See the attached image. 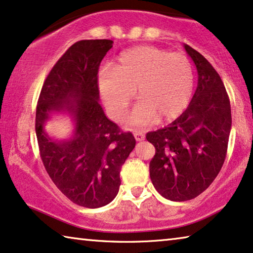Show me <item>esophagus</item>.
<instances>
[{
    "instance_id": "1",
    "label": "esophagus",
    "mask_w": 253,
    "mask_h": 253,
    "mask_svg": "<svg viewBox=\"0 0 253 253\" xmlns=\"http://www.w3.org/2000/svg\"><path fill=\"white\" fill-rule=\"evenodd\" d=\"M134 136H135L136 141H138V142H141L144 138H145V135H144L143 131H134Z\"/></svg>"
}]
</instances>
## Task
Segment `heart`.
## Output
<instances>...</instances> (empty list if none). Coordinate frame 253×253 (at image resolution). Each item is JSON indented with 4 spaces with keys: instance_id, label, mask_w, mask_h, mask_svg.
Listing matches in <instances>:
<instances>
[{
    "instance_id": "heart-1",
    "label": "heart",
    "mask_w": 253,
    "mask_h": 253,
    "mask_svg": "<svg viewBox=\"0 0 253 253\" xmlns=\"http://www.w3.org/2000/svg\"><path fill=\"white\" fill-rule=\"evenodd\" d=\"M194 85V66L186 55L152 46L125 51L112 70L105 69L99 78L103 102L117 122L125 118L137 89L141 101L129 118L135 127L151 125L159 118H178L189 105Z\"/></svg>"
}]
</instances>
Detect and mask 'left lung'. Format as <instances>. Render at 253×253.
I'll return each mask as SVG.
<instances>
[{
    "label": "left lung",
    "instance_id": "obj_1",
    "mask_svg": "<svg viewBox=\"0 0 253 253\" xmlns=\"http://www.w3.org/2000/svg\"><path fill=\"white\" fill-rule=\"evenodd\" d=\"M184 49L198 72L191 102L168 127L146 134L155 147L150 177L155 189L172 202H184L205 191L225 161L232 126L224 83L211 64L190 46Z\"/></svg>",
    "mask_w": 253,
    "mask_h": 253
}]
</instances>
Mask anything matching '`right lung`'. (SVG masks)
Returning <instances> with one entry per match:
<instances>
[{
  "label": "right lung",
  "mask_w": 253,
  "mask_h": 253,
  "mask_svg": "<svg viewBox=\"0 0 253 253\" xmlns=\"http://www.w3.org/2000/svg\"><path fill=\"white\" fill-rule=\"evenodd\" d=\"M114 42L80 40L65 51L47 75L36 110V135L43 167L71 202L98 208L118 194L120 169L135 147L130 131L106 117L99 103L100 63ZM74 116V136L54 141L43 129L53 112Z\"/></svg>",
  "instance_id": "add662e5"
}]
</instances>
